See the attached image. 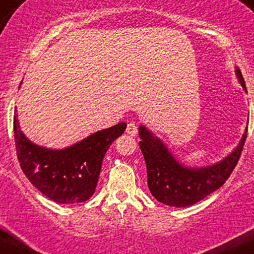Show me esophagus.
I'll return each instance as SVG.
<instances>
[{
    "mask_svg": "<svg viewBox=\"0 0 254 254\" xmlns=\"http://www.w3.org/2000/svg\"><path fill=\"white\" fill-rule=\"evenodd\" d=\"M126 132H127V134H129L132 136H135L136 134H138V127H136V125L134 124V122H129V124L127 125Z\"/></svg>",
    "mask_w": 254,
    "mask_h": 254,
    "instance_id": "1",
    "label": "esophagus"
}]
</instances>
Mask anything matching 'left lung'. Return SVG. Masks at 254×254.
Returning a JSON list of instances; mask_svg holds the SVG:
<instances>
[{"instance_id":"8db88e82","label":"left lung","mask_w":254,"mask_h":254,"mask_svg":"<svg viewBox=\"0 0 254 254\" xmlns=\"http://www.w3.org/2000/svg\"><path fill=\"white\" fill-rule=\"evenodd\" d=\"M238 81L247 93L241 70L235 67ZM139 146L147 170V186L158 201L169 206L186 207L218 190L234 170L247 136V126L240 141L229 155L216 163L190 167L181 163L168 145L144 125L139 126Z\"/></svg>"}]
</instances>
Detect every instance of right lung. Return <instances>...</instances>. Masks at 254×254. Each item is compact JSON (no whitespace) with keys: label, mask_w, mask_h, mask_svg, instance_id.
<instances>
[{"label":"right lung","mask_w":254,"mask_h":254,"mask_svg":"<svg viewBox=\"0 0 254 254\" xmlns=\"http://www.w3.org/2000/svg\"><path fill=\"white\" fill-rule=\"evenodd\" d=\"M16 113L15 109L16 153L20 167L31 184L59 204L82 203L90 199L96 190L105 152L114 140L124 134L126 122L92 133L64 149H50L25 135Z\"/></svg>","instance_id":"1"}]
</instances>
